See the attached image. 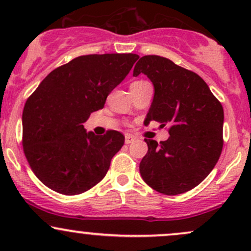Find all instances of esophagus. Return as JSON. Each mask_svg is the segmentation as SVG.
<instances>
[{"label":"esophagus","mask_w":251,"mask_h":251,"mask_svg":"<svg viewBox=\"0 0 251 251\" xmlns=\"http://www.w3.org/2000/svg\"><path fill=\"white\" fill-rule=\"evenodd\" d=\"M134 140H135L134 135H132V134H126V135H125V143H126V144L133 143Z\"/></svg>","instance_id":"34e87169"}]
</instances>
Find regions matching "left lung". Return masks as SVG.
Returning <instances> with one entry per match:
<instances>
[{
  "label": "left lung",
  "mask_w": 251,
  "mask_h": 251,
  "mask_svg": "<svg viewBox=\"0 0 251 251\" xmlns=\"http://www.w3.org/2000/svg\"><path fill=\"white\" fill-rule=\"evenodd\" d=\"M140 73L154 87L145 123L155 120L170 126L165 142L145 139L149 150L140 162V175L160 194H183L205 179L220 159L223 107L198 74L166 57H140L133 76Z\"/></svg>",
  "instance_id": "8db88e82"
}]
</instances>
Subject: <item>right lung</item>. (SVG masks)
Segmentation results:
<instances>
[{
    "instance_id": "right-lung-1",
    "label": "right lung",
    "mask_w": 251,
    "mask_h": 251,
    "mask_svg": "<svg viewBox=\"0 0 251 251\" xmlns=\"http://www.w3.org/2000/svg\"><path fill=\"white\" fill-rule=\"evenodd\" d=\"M139 59L137 54H91L51 71L25 101L22 145L31 170L62 195L87 191L105 177L123 148L120 132L96 135L82 124Z\"/></svg>"
}]
</instances>
